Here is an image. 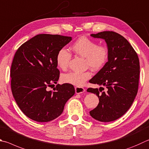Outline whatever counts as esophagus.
I'll list each match as a JSON object with an SVG mask.
<instances>
[{"label": "esophagus", "mask_w": 149, "mask_h": 149, "mask_svg": "<svg viewBox=\"0 0 149 149\" xmlns=\"http://www.w3.org/2000/svg\"><path fill=\"white\" fill-rule=\"evenodd\" d=\"M75 93L76 94H81L84 92H85V89L83 87H80V86H76L75 87Z\"/></svg>", "instance_id": "34e87169"}]
</instances>
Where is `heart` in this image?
<instances>
[{
    "label": "heart",
    "mask_w": 149,
    "mask_h": 149,
    "mask_svg": "<svg viewBox=\"0 0 149 149\" xmlns=\"http://www.w3.org/2000/svg\"><path fill=\"white\" fill-rule=\"evenodd\" d=\"M71 49L74 53L85 58V66L93 70H101L107 63L109 56L107 47L104 45H98L97 42L86 36L78 38L72 45ZM71 54L64 48L59 49L56 55V63L62 70H66L71 59ZM91 77V73L85 72H72L63 74L62 81L71 85L81 86L86 81Z\"/></svg>",
    "instance_id": "b5f03b06"
}]
</instances>
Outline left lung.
<instances>
[{
    "instance_id": "8db88e82",
    "label": "left lung",
    "mask_w": 149,
    "mask_h": 149,
    "mask_svg": "<svg viewBox=\"0 0 149 149\" xmlns=\"http://www.w3.org/2000/svg\"><path fill=\"white\" fill-rule=\"evenodd\" d=\"M91 36L105 40L109 56L105 65L89 81L101 86L99 89H87L99 98L98 105L90 115L94 119L107 123L125 114L134 101L138 91L139 61L128 40L117 32L104 31ZM103 86L106 91H102Z\"/></svg>"
}]
</instances>
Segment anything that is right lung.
I'll return each instance as SVG.
<instances>
[{
    "label": "right lung",
    "mask_w": 149,
    "mask_h": 149,
    "mask_svg": "<svg viewBox=\"0 0 149 149\" xmlns=\"http://www.w3.org/2000/svg\"><path fill=\"white\" fill-rule=\"evenodd\" d=\"M71 40L70 36L38 34L16 51L10 70L11 88L19 107L31 119L40 123L55 119L74 95L71 84H58L53 91L47 89L57 83L60 75L56 53Z\"/></svg>",
    "instance_id": "add662e5"
}]
</instances>
